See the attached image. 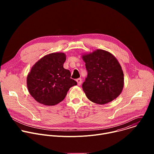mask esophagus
<instances>
[{"mask_svg": "<svg viewBox=\"0 0 154 154\" xmlns=\"http://www.w3.org/2000/svg\"><path fill=\"white\" fill-rule=\"evenodd\" d=\"M76 82H77V85H81V84H82V79H80V78H79V79H77L76 80Z\"/></svg>", "mask_w": 154, "mask_h": 154, "instance_id": "obj_1", "label": "esophagus"}]
</instances>
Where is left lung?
Returning a JSON list of instances; mask_svg holds the SVG:
<instances>
[{
  "mask_svg": "<svg viewBox=\"0 0 154 154\" xmlns=\"http://www.w3.org/2000/svg\"><path fill=\"white\" fill-rule=\"evenodd\" d=\"M88 75L82 84L86 97L100 105L116 99L124 86V74L116 58L109 52L97 50L83 55Z\"/></svg>",
  "mask_w": 154,
  "mask_h": 154,
  "instance_id": "left-lung-1",
  "label": "left lung"
}]
</instances>
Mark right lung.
Returning <instances> with one entry per match:
<instances>
[{"label":"right lung","mask_w":154,"mask_h":154,"mask_svg":"<svg viewBox=\"0 0 154 154\" xmlns=\"http://www.w3.org/2000/svg\"><path fill=\"white\" fill-rule=\"evenodd\" d=\"M63 53H53L41 58L32 67L27 79L29 91L39 103L55 105L62 101L71 87L77 83L63 68Z\"/></svg>","instance_id":"add662e5"}]
</instances>
